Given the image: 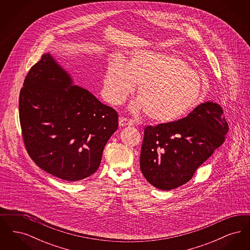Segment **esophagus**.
Wrapping results in <instances>:
<instances>
[{
	"label": "esophagus",
	"mask_w": 250,
	"mask_h": 250,
	"mask_svg": "<svg viewBox=\"0 0 250 250\" xmlns=\"http://www.w3.org/2000/svg\"><path fill=\"white\" fill-rule=\"evenodd\" d=\"M134 121H132L130 119H126L125 117H121L119 118V125L121 127H124V126H130V125H134Z\"/></svg>",
	"instance_id": "obj_1"
}]
</instances>
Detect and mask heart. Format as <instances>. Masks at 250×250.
<instances>
[{
    "label": "heart",
    "mask_w": 250,
    "mask_h": 250,
    "mask_svg": "<svg viewBox=\"0 0 250 250\" xmlns=\"http://www.w3.org/2000/svg\"><path fill=\"white\" fill-rule=\"evenodd\" d=\"M104 95L113 105L123 103L138 85L133 111L156 123H169L189 113L200 104L201 77L183 60L150 50L135 52L125 63L108 62L104 74Z\"/></svg>",
    "instance_id": "b5f03b06"
}]
</instances>
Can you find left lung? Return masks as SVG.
Instances as JSON below:
<instances>
[{
	"label": "left lung",
	"mask_w": 250,
	"mask_h": 250,
	"mask_svg": "<svg viewBox=\"0 0 250 250\" xmlns=\"http://www.w3.org/2000/svg\"><path fill=\"white\" fill-rule=\"evenodd\" d=\"M217 103L204 102L183 119L146 126L140 166L154 187L170 190L188 183L225 141L229 125Z\"/></svg>",
	"instance_id": "left-lung-1"
}]
</instances>
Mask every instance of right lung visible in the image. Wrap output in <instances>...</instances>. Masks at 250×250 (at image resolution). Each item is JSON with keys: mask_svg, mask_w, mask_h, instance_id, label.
Wrapping results in <instances>:
<instances>
[{"mask_svg": "<svg viewBox=\"0 0 250 250\" xmlns=\"http://www.w3.org/2000/svg\"><path fill=\"white\" fill-rule=\"evenodd\" d=\"M24 144L37 166L64 181L94 174L104 147L118 128V113L86 89L50 53L28 72L21 90Z\"/></svg>", "mask_w": 250, "mask_h": 250, "instance_id": "add662e5", "label": "right lung"}]
</instances>
